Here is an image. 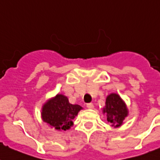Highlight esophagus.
<instances>
[{
	"instance_id": "esophagus-1",
	"label": "esophagus",
	"mask_w": 160,
	"mask_h": 160,
	"mask_svg": "<svg viewBox=\"0 0 160 160\" xmlns=\"http://www.w3.org/2000/svg\"><path fill=\"white\" fill-rule=\"evenodd\" d=\"M87 107L88 109H93L94 108V104L93 103H88Z\"/></svg>"
}]
</instances>
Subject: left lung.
Wrapping results in <instances>:
<instances>
[{"label": "left lung", "mask_w": 160, "mask_h": 160, "mask_svg": "<svg viewBox=\"0 0 160 160\" xmlns=\"http://www.w3.org/2000/svg\"><path fill=\"white\" fill-rule=\"evenodd\" d=\"M103 113L107 114V120L113 126L118 127L127 116L128 110L125 103L117 94H110L106 100V107Z\"/></svg>", "instance_id": "left-lung-1"}]
</instances>
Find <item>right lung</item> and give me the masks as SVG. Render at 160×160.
Wrapping results in <instances>:
<instances>
[{
  "instance_id": "1",
  "label": "right lung",
  "mask_w": 160,
  "mask_h": 160,
  "mask_svg": "<svg viewBox=\"0 0 160 160\" xmlns=\"http://www.w3.org/2000/svg\"><path fill=\"white\" fill-rule=\"evenodd\" d=\"M81 109L80 106L70 104L65 95H58L44 104L42 118L58 130H66L72 125V120Z\"/></svg>"
}]
</instances>
